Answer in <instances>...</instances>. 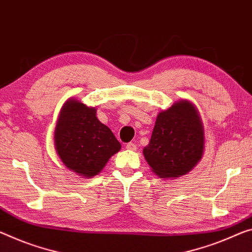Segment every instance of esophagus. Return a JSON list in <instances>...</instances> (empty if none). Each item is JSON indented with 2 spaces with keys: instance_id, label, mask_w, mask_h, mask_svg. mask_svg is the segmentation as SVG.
<instances>
[{
  "instance_id": "34e87169",
  "label": "esophagus",
  "mask_w": 252,
  "mask_h": 252,
  "mask_svg": "<svg viewBox=\"0 0 252 252\" xmlns=\"http://www.w3.org/2000/svg\"><path fill=\"white\" fill-rule=\"evenodd\" d=\"M126 149L129 150V151H135V150H136V145H135L134 143H128V144L126 145Z\"/></svg>"
}]
</instances>
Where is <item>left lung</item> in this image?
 Listing matches in <instances>:
<instances>
[{
  "mask_svg": "<svg viewBox=\"0 0 252 252\" xmlns=\"http://www.w3.org/2000/svg\"><path fill=\"white\" fill-rule=\"evenodd\" d=\"M204 125L189 100H179L158 113L149 145L143 150L151 170L161 179L187 175L203 157Z\"/></svg>",
  "mask_w": 252,
  "mask_h": 252,
  "instance_id": "8db88e82",
  "label": "left lung"
}]
</instances>
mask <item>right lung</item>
<instances>
[{
    "label": "right lung",
    "instance_id": "1",
    "mask_svg": "<svg viewBox=\"0 0 252 252\" xmlns=\"http://www.w3.org/2000/svg\"><path fill=\"white\" fill-rule=\"evenodd\" d=\"M54 142L63 164L87 179L101 172L109 158L122 149L109 127L96 118L95 107L74 98L62 107Z\"/></svg>",
    "mask_w": 252,
    "mask_h": 252
}]
</instances>
